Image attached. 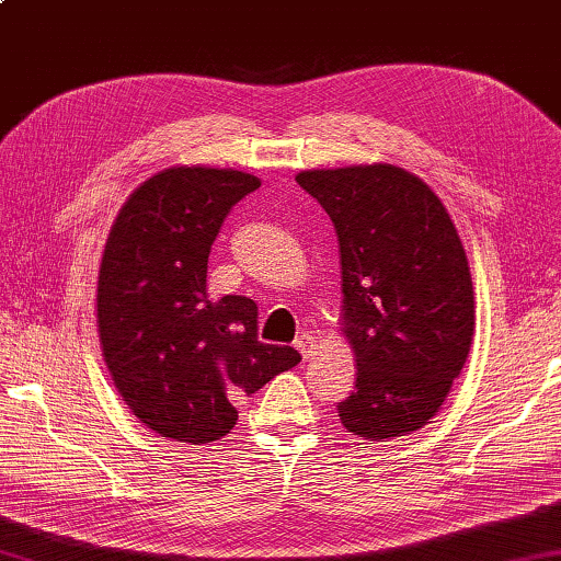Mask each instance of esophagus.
Segmentation results:
<instances>
[{"label":"esophagus","mask_w":561,"mask_h":561,"mask_svg":"<svg viewBox=\"0 0 561 561\" xmlns=\"http://www.w3.org/2000/svg\"><path fill=\"white\" fill-rule=\"evenodd\" d=\"M318 340L313 337V335H309V333H304V335H299V337H296V350H299V353H301V357L304 359H311L313 355H316V350H318Z\"/></svg>","instance_id":"obj_1"}]
</instances>
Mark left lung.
Wrapping results in <instances>:
<instances>
[{
  "label": "left lung",
  "mask_w": 561,
  "mask_h": 561,
  "mask_svg": "<svg viewBox=\"0 0 561 561\" xmlns=\"http://www.w3.org/2000/svg\"><path fill=\"white\" fill-rule=\"evenodd\" d=\"M296 182L335 226L343 333L355 391L337 403L347 433L393 440L447 399L474 335V289L462 240L437 194L393 164L306 170Z\"/></svg>",
  "instance_id": "8db88e82"
}]
</instances>
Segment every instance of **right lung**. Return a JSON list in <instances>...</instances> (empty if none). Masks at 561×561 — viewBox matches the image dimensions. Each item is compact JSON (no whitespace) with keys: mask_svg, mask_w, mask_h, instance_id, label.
<instances>
[{"mask_svg":"<svg viewBox=\"0 0 561 561\" xmlns=\"http://www.w3.org/2000/svg\"><path fill=\"white\" fill-rule=\"evenodd\" d=\"M260 180L238 170L170 168L121 206L96 284V323L130 413L162 437L204 445L238 421L236 401L301 362L257 340V304L206 294L208 252Z\"/></svg>","mask_w":561,"mask_h":561,"instance_id":"add662e5","label":"right lung"}]
</instances>
